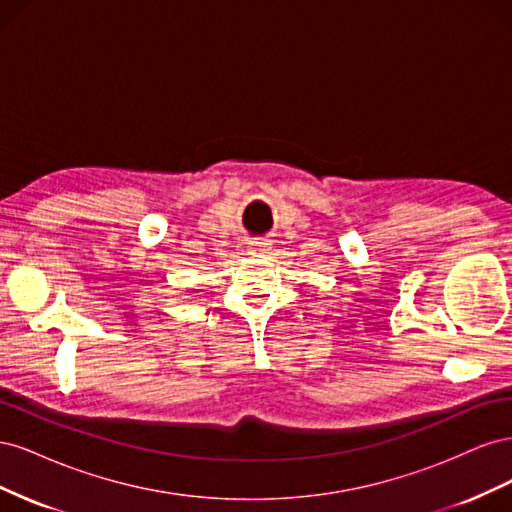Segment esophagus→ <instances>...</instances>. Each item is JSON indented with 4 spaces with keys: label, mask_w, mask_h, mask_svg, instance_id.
Instances as JSON below:
<instances>
[{
    "label": "esophagus",
    "mask_w": 512,
    "mask_h": 512,
    "mask_svg": "<svg viewBox=\"0 0 512 512\" xmlns=\"http://www.w3.org/2000/svg\"><path fill=\"white\" fill-rule=\"evenodd\" d=\"M269 241L267 239H256V241H252L250 243V254H254V256H260V254H265L267 250H269Z\"/></svg>",
    "instance_id": "esophagus-1"
}]
</instances>
